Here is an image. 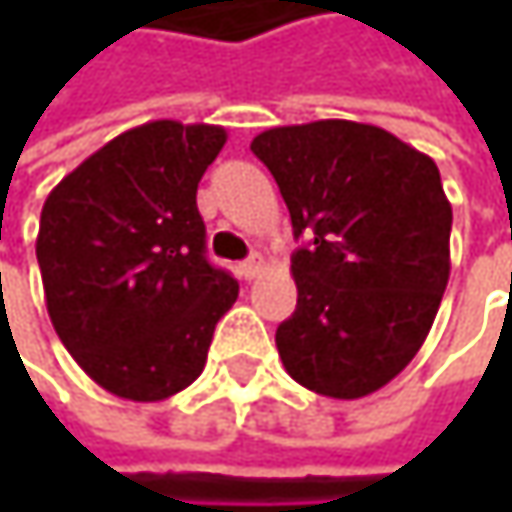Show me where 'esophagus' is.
Returning a JSON list of instances; mask_svg holds the SVG:
<instances>
[{"label":"esophagus","instance_id":"esophagus-1","mask_svg":"<svg viewBox=\"0 0 512 512\" xmlns=\"http://www.w3.org/2000/svg\"><path fill=\"white\" fill-rule=\"evenodd\" d=\"M260 269H263V257L260 255H252L249 260H243V263H240V275H243L246 281L257 278V275H260Z\"/></svg>","mask_w":512,"mask_h":512}]
</instances>
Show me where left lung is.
I'll return each instance as SVG.
<instances>
[{"label": "left lung", "instance_id": "1", "mask_svg": "<svg viewBox=\"0 0 512 512\" xmlns=\"http://www.w3.org/2000/svg\"><path fill=\"white\" fill-rule=\"evenodd\" d=\"M290 210L296 311L275 332L305 388L356 400L421 350L451 275V201L436 162L382 127L311 121L255 136Z\"/></svg>", "mask_w": 512, "mask_h": 512}]
</instances>
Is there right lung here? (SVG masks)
Listing matches in <instances>:
<instances>
[{
  "label": "right lung",
  "instance_id": "right-lung-1",
  "mask_svg": "<svg viewBox=\"0 0 512 512\" xmlns=\"http://www.w3.org/2000/svg\"><path fill=\"white\" fill-rule=\"evenodd\" d=\"M228 133L151 121L79 162L44 201L38 263L55 335L109 394L192 385L240 284L204 257L198 180Z\"/></svg>",
  "mask_w": 512,
  "mask_h": 512
}]
</instances>
